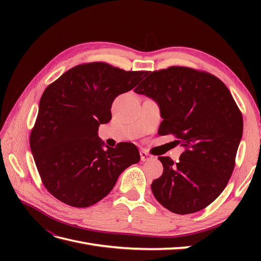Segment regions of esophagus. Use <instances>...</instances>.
Returning <instances> with one entry per match:
<instances>
[{
  "mask_svg": "<svg viewBox=\"0 0 261 261\" xmlns=\"http://www.w3.org/2000/svg\"><path fill=\"white\" fill-rule=\"evenodd\" d=\"M143 154H146V156L149 154V150H147V149H141V151H140V155H143Z\"/></svg>",
  "mask_w": 261,
  "mask_h": 261,
  "instance_id": "esophagus-1",
  "label": "esophagus"
}]
</instances>
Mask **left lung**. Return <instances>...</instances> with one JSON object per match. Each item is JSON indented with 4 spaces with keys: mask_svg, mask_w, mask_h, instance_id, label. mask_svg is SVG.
<instances>
[{
    "mask_svg": "<svg viewBox=\"0 0 261 261\" xmlns=\"http://www.w3.org/2000/svg\"><path fill=\"white\" fill-rule=\"evenodd\" d=\"M133 88L130 72L105 62L77 65L46 87L30 148L55 198L76 208L92 206L139 161L134 144L106 145L98 136L99 125L111 120L114 99Z\"/></svg>",
    "mask_w": 261,
    "mask_h": 261,
    "instance_id": "8db88e82",
    "label": "left lung"
}]
</instances>
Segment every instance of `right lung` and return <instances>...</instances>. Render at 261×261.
I'll return each instance as SVG.
<instances>
[{
	"label": "right lung",
	"mask_w": 261,
	"mask_h": 261,
	"mask_svg": "<svg viewBox=\"0 0 261 261\" xmlns=\"http://www.w3.org/2000/svg\"><path fill=\"white\" fill-rule=\"evenodd\" d=\"M151 75L146 96L160 107L164 135L181 141L177 160L160 159L163 173L151 191L168 210L194 213L215 201L231 178L242 113L227 87L211 74L171 66Z\"/></svg>",
	"instance_id": "right-lung-1"
}]
</instances>
